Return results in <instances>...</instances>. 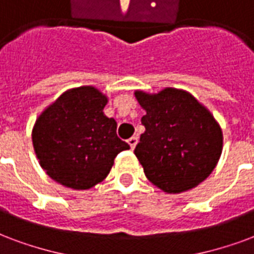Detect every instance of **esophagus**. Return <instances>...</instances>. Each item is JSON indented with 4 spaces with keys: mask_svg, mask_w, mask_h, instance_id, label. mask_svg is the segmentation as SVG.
I'll return each instance as SVG.
<instances>
[{
    "mask_svg": "<svg viewBox=\"0 0 254 254\" xmlns=\"http://www.w3.org/2000/svg\"><path fill=\"white\" fill-rule=\"evenodd\" d=\"M128 144H129V147H131V150H134L135 146L138 144V138H136V136H132V138H129L128 139Z\"/></svg>",
    "mask_w": 254,
    "mask_h": 254,
    "instance_id": "1",
    "label": "esophagus"
}]
</instances>
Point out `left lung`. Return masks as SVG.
I'll use <instances>...</instances> for the list:
<instances>
[{
	"label": "left lung",
	"instance_id": "8db88e82",
	"mask_svg": "<svg viewBox=\"0 0 254 254\" xmlns=\"http://www.w3.org/2000/svg\"><path fill=\"white\" fill-rule=\"evenodd\" d=\"M135 98L146 111V131L134 152L148 181L166 192L186 191L203 182L218 163L224 144L211 112L184 89L135 91Z\"/></svg>",
	"mask_w": 254,
	"mask_h": 254
}]
</instances>
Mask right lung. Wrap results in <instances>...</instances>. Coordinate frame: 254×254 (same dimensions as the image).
I'll return each instance as SVG.
<instances>
[{
	"label": "right lung",
	"mask_w": 254,
	"mask_h": 254,
	"mask_svg": "<svg viewBox=\"0 0 254 254\" xmlns=\"http://www.w3.org/2000/svg\"><path fill=\"white\" fill-rule=\"evenodd\" d=\"M108 98L92 85L62 93L36 120L32 142L40 166L65 188L87 190L102 182L115 156L129 146L104 115Z\"/></svg>",
	"instance_id": "1"
}]
</instances>
